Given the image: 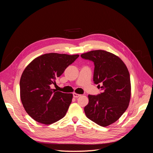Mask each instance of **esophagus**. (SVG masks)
<instances>
[{
	"label": "esophagus",
	"instance_id": "esophagus-1",
	"mask_svg": "<svg viewBox=\"0 0 153 153\" xmlns=\"http://www.w3.org/2000/svg\"><path fill=\"white\" fill-rule=\"evenodd\" d=\"M79 96H80V94H77V93H76V92H73V97H74V98H78Z\"/></svg>",
	"mask_w": 153,
	"mask_h": 153
}]
</instances>
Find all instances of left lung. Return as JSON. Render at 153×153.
<instances>
[{
    "label": "left lung",
    "instance_id": "8db88e82",
    "mask_svg": "<svg viewBox=\"0 0 153 153\" xmlns=\"http://www.w3.org/2000/svg\"><path fill=\"white\" fill-rule=\"evenodd\" d=\"M81 57L94 62L93 81L103 91L96 96H88L85 114L100 126H109L117 121L128 107L131 97L128 69L117 55L105 50H92L82 54Z\"/></svg>",
    "mask_w": 153,
    "mask_h": 153
}]
</instances>
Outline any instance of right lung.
<instances>
[{"label":"right lung","mask_w":153,"mask_h":153,"mask_svg":"<svg viewBox=\"0 0 153 153\" xmlns=\"http://www.w3.org/2000/svg\"><path fill=\"white\" fill-rule=\"evenodd\" d=\"M79 55L46 53L36 57L23 72L20 98L23 106L36 121L50 124L63 118L70 105L73 94L51 88L56 80Z\"/></svg>","instance_id":"add662e5"}]
</instances>
